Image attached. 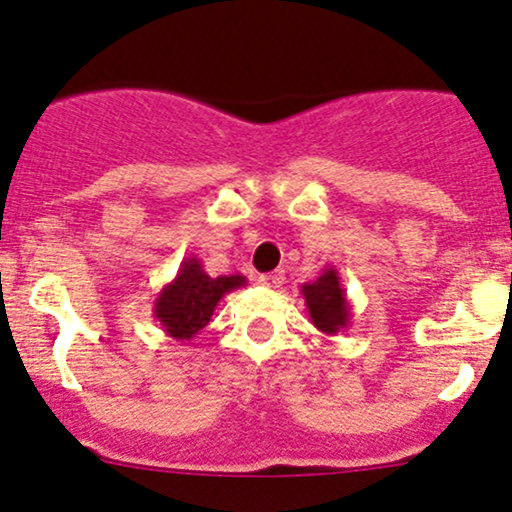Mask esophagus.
I'll list each match as a JSON object with an SVG mask.
<instances>
[{"mask_svg":"<svg viewBox=\"0 0 512 512\" xmlns=\"http://www.w3.org/2000/svg\"><path fill=\"white\" fill-rule=\"evenodd\" d=\"M260 284L269 286V289H277V286L284 284V272H282V269H277V272L260 274Z\"/></svg>","mask_w":512,"mask_h":512,"instance_id":"obj_1","label":"esophagus"}]
</instances>
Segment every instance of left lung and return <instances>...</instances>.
Segmentation results:
<instances>
[{
  "mask_svg": "<svg viewBox=\"0 0 512 512\" xmlns=\"http://www.w3.org/2000/svg\"><path fill=\"white\" fill-rule=\"evenodd\" d=\"M301 296L306 301L308 316L320 333L338 335L350 325V299H347V291L342 289L340 274L335 267H325L313 282L303 284Z\"/></svg>",
  "mask_w": 512,
  "mask_h": 512,
  "instance_id": "obj_1",
  "label": "left lung"
}]
</instances>
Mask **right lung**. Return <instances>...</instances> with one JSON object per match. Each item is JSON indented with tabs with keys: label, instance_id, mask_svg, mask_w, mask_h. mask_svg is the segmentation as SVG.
<instances>
[{
	"label": "right lung",
	"instance_id": "right-lung-1",
	"mask_svg": "<svg viewBox=\"0 0 512 512\" xmlns=\"http://www.w3.org/2000/svg\"><path fill=\"white\" fill-rule=\"evenodd\" d=\"M243 274L209 277L199 257H184L177 277L165 284L153 303V316L160 320L167 338L184 342L192 340L209 325L218 301L230 291L245 286Z\"/></svg>",
	"mask_w": 512,
	"mask_h": 512
}]
</instances>
